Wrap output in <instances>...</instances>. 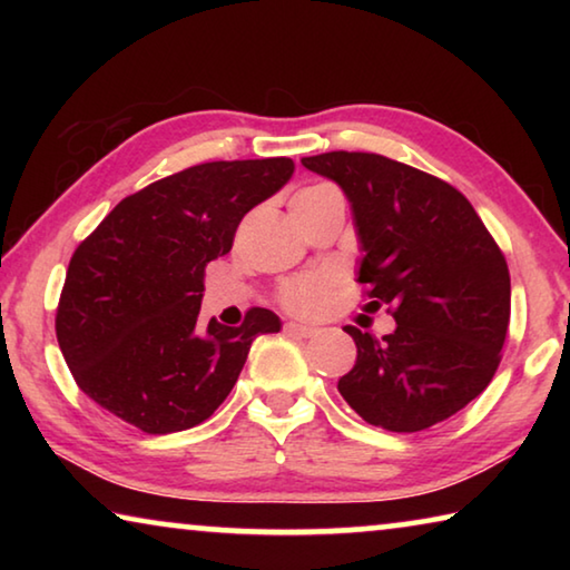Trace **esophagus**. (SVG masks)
<instances>
[{
  "instance_id": "1",
  "label": "esophagus",
  "mask_w": 570,
  "mask_h": 570,
  "mask_svg": "<svg viewBox=\"0 0 570 570\" xmlns=\"http://www.w3.org/2000/svg\"><path fill=\"white\" fill-rule=\"evenodd\" d=\"M284 332H286V334H294V336H314V334H316V326L286 322V324H284Z\"/></svg>"
}]
</instances>
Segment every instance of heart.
Listing matches in <instances>:
<instances>
[{
    "instance_id": "obj_1",
    "label": "heart",
    "mask_w": 570,
    "mask_h": 570,
    "mask_svg": "<svg viewBox=\"0 0 570 570\" xmlns=\"http://www.w3.org/2000/svg\"><path fill=\"white\" fill-rule=\"evenodd\" d=\"M334 193H340V190L330 186V183H312V186H306V188L294 193L292 208L296 210V208L312 206V204H316V200L334 196ZM332 286H334V278L330 274H322V272L294 276V278H288L282 288H278V302H282L286 312L298 314V316H314V314L324 312V306L330 304Z\"/></svg>"
}]
</instances>
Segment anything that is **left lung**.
I'll list each match as a JSON object with an SVG mask.
<instances>
[{"label":"left lung","mask_w":570,"mask_h":570,"mask_svg":"<svg viewBox=\"0 0 570 570\" xmlns=\"http://www.w3.org/2000/svg\"><path fill=\"white\" fill-rule=\"evenodd\" d=\"M350 198L364 250L360 284L372 312L397 322L377 336L346 326L356 362L342 397L364 422L420 432L488 387L510 324L505 256L448 180L377 153L302 158Z\"/></svg>","instance_id":"obj_1"}]
</instances>
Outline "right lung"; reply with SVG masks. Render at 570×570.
Returning <instances> with one entry per match:
<instances>
[{
  "mask_svg": "<svg viewBox=\"0 0 570 570\" xmlns=\"http://www.w3.org/2000/svg\"><path fill=\"white\" fill-rule=\"evenodd\" d=\"M292 173V158L214 160L122 198L75 248L57 304L77 387L148 435L208 420L250 342L282 324L250 306L240 326H198L206 264L228 254L240 218Z\"/></svg>",
  "mask_w": 570,
  "mask_h": 570,
  "instance_id": "1",
  "label": "right lung"
}]
</instances>
